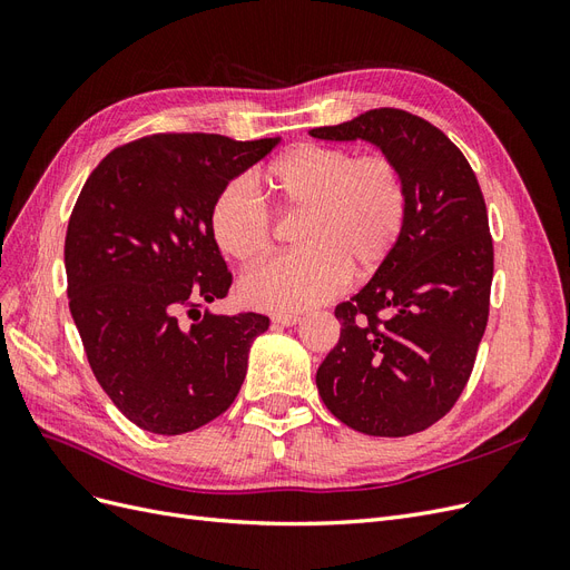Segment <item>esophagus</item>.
Segmentation results:
<instances>
[{"label":"esophagus","mask_w":570,"mask_h":570,"mask_svg":"<svg viewBox=\"0 0 570 570\" xmlns=\"http://www.w3.org/2000/svg\"><path fill=\"white\" fill-rule=\"evenodd\" d=\"M271 321H273L275 325H285V327H289V325H297V323L302 321V316H297V314H273V316H271Z\"/></svg>","instance_id":"34e87169"}]
</instances>
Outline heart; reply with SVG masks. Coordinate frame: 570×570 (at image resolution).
<instances>
[{
  "label": "heart",
  "mask_w": 570,
  "mask_h": 570,
  "mask_svg": "<svg viewBox=\"0 0 570 570\" xmlns=\"http://www.w3.org/2000/svg\"><path fill=\"white\" fill-rule=\"evenodd\" d=\"M262 185L283 216H299L292 239L299 247L275 256L239 281L249 306L278 314L312 308L342 289L347 278H371L400 245L409 187L387 154L302 142L275 159ZM216 247L252 266L271 252L273 216L252 183L230 180L209 212Z\"/></svg>",
  "instance_id": "1"
}]
</instances>
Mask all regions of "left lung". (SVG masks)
I'll list each match as a JSON object with an SVG mask.
<instances>
[{
  "label": "left lung",
  "instance_id": "1",
  "mask_svg": "<svg viewBox=\"0 0 570 570\" xmlns=\"http://www.w3.org/2000/svg\"><path fill=\"white\" fill-rule=\"evenodd\" d=\"M312 135L377 145L409 187L400 245L335 308L342 331L316 373L318 394L358 433H421L456 404L488 327L494 249L485 197L461 149L409 111L371 109Z\"/></svg>",
  "mask_w": 570,
  "mask_h": 570
}]
</instances>
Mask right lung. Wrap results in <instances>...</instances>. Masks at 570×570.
<instances>
[{
    "instance_id": "obj_1",
    "label": "right lung",
    "mask_w": 570,
    "mask_h": 570,
    "mask_svg": "<svg viewBox=\"0 0 570 570\" xmlns=\"http://www.w3.org/2000/svg\"><path fill=\"white\" fill-rule=\"evenodd\" d=\"M275 145L145 135L109 151L80 189L63 247L68 306L97 383L149 433H189L228 411L249 344L268 331V316L202 308L233 285L209 230L212 204Z\"/></svg>"
}]
</instances>
